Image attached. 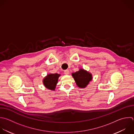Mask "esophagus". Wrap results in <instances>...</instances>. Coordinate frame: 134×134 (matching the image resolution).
Listing matches in <instances>:
<instances>
[{
	"mask_svg": "<svg viewBox=\"0 0 134 134\" xmlns=\"http://www.w3.org/2000/svg\"><path fill=\"white\" fill-rule=\"evenodd\" d=\"M64 74H66V75H68V74H69V71L68 70H65L64 71Z\"/></svg>",
	"mask_w": 134,
	"mask_h": 134,
	"instance_id": "1",
	"label": "esophagus"
}]
</instances>
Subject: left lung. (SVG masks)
<instances>
[{"instance_id": "left-lung-1", "label": "left lung", "mask_w": 134, "mask_h": 134, "mask_svg": "<svg viewBox=\"0 0 134 134\" xmlns=\"http://www.w3.org/2000/svg\"><path fill=\"white\" fill-rule=\"evenodd\" d=\"M76 85L80 88H85L92 80V75L83 69L72 74Z\"/></svg>"}]
</instances>
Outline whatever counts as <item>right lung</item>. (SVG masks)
Wrapping results in <instances>:
<instances>
[{
	"instance_id": "add662e5",
	"label": "right lung",
	"mask_w": 134,
	"mask_h": 134,
	"mask_svg": "<svg viewBox=\"0 0 134 134\" xmlns=\"http://www.w3.org/2000/svg\"><path fill=\"white\" fill-rule=\"evenodd\" d=\"M60 76V74L57 73H50L48 74L43 80V83L44 86L48 89L53 91L55 90Z\"/></svg>"
}]
</instances>
